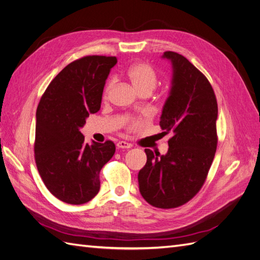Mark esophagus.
<instances>
[{
  "label": "esophagus",
  "mask_w": 260,
  "mask_h": 260,
  "mask_svg": "<svg viewBox=\"0 0 260 260\" xmlns=\"http://www.w3.org/2000/svg\"><path fill=\"white\" fill-rule=\"evenodd\" d=\"M117 147L118 148H131L132 144L125 142V141H119V142L117 143Z\"/></svg>",
  "instance_id": "1"
}]
</instances>
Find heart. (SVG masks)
I'll list each match as a JSON object with an SVG mask.
<instances>
[{"label": "heart", "instance_id": "1", "mask_svg": "<svg viewBox=\"0 0 260 260\" xmlns=\"http://www.w3.org/2000/svg\"><path fill=\"white\" fill-rule=\"evenodd\" d=\"M127 76L130 79L131 83L135 86L136 90L140 93H149L151 94L153 90L156 88L157 81H158V77L155 69L146 64V62H137V64L132 65L127 72ZM115 83V78H111L105 85L104 95L107 96L109 92Z\"/></svg>", "mask_w": 260, "mask_h": 260}]
</instances>
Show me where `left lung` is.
<instances>
[{
	"label": "left lung",
	"instance_id": "obj_1",
	"mask_svg": "<svg viewBox=\"0 0 260 260\" xmlns=\"http://www.w3.org/2000/svg\"><path fill=\"white\" fill-rule=\"evenodd\" d=\"M162 57L171 61L172 81L159 125L174 136L167 154L145 148L138 180L148 204L169 209L193 199L205 182L218 143V105L207 78L184 56L167 51Z\"/></svg>",
	"mask_w": 260,
	"mask_h": 260
}]
</instances>
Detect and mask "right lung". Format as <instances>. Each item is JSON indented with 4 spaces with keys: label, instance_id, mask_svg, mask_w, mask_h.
<instances>
[{
    "label": "right lung",
    "instance_id": "obj_1",
    "mask_svg": "<svg viewBox=\"0 0 260 260\" xmlns=\"http://www.w3.org/2000/svg\"><path fill=\"white\" fill-rule=\"evenodd\" d=\"M115 56H84L51 81L37 108L35 158L45 186L61 202L81 205L100 191V171L115 154L112 141L84 142L80 132L100 111Z\"/></svg>",
    "mask_w": 260,
    "mask_h": 260
}]
</instances>
